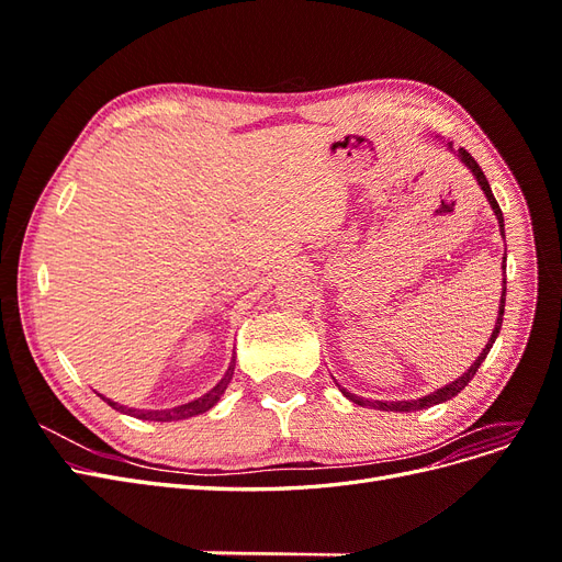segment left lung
<instances>
[{
    "instance_id": "left-lung-1",
    "label": "left lung",
    "mask_w": 562,
    "mask_h": 562,
    "mask_svg": "<svg viewBox=\"0 0 562 562\" xmlns=\"http://www.w3.org/2000/svg\"><path fill=\"white\" fill-rule=\"evenodd\" d=\"M448 149L452 151V155L462 161L469 171L473 173V178H475V182L481 184V190H483V194H485V199H487V203H490V209H492V213L497 215V223H499V232H502V239H504V215H502V209H499V203H497V199H495V194H492V190H490V182H487V178H485V173L481 171V166L475 164V159L469 155V151L464 149V147H459V149H454L452 147V143H448ZM504 262H506V252H504V258H502ZM502 269L506 271V265H502ZM504 302H506V279L502 281V300H499V312H497V323H495V328H492V335H490V339H487V345H485V349L481 351V356L479 359H475L471 366H469V370L467 372H462V378H457L454 382H450V384H446V386H440V389H436V391H431V394H427V396H422V398H411V401H368V398H359L356 394H349L347 389H342L339 386V391H342V394L349 398V401H353V403H359V405H370V407H375V411H386V413H415V411H424V407H431V405H438V403H446V401H450V398H454L459 391H462L469 382H471V378L475 375V372H479V368H481V363L485 361V356L490 353V349H492V345H495V339H497V335H499V330H502V318H504Z\"/></svg>"
}]
</instances>
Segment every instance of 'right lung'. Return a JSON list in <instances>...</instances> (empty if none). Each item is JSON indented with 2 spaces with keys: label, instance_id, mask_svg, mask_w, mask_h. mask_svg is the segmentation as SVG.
Segmentation results:
<instances>
[{
  "label": "right lung",
  "instance_id": "right-lung-1",
  "mask_svg": "<svg viewBox=\"0 0 562 562\" xmlns=\"http://www.w3.org/2000/svg\"><path fill=\"white\" fill-rule=\"evenodd\" d=\"M234 366H236V356H232L229 368H227V372L223 375V380H220V382L209 391V394H203V396H199V398H194V401H190V403H182V405H176V407H166V411H140V407H128V405H122V403H116V401L105 398V396H100V398H103L110 407H114V411L124 413V415H131V417H135V419L178 422V419H187V417L203 415L206 411H211V407H213L220 398H223L227 384L232 382V378H234Z\"/></svg>",
  "mask_w": 562,
  "mask_h": 562
}]
</instances>
